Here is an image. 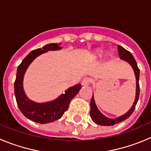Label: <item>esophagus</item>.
<instances>
[{"label":"esophagus","mask_w":151,"mask_h":151,"mask_svg":"<svg viewBox=\"0 0 151 151\" xmlns=\"http://www.w3.org/2000/svg\"><path fill=\"white\" fill-rule=\"evenodd\" d=\"M91 82V79L90 78H88V77H86V78H85L82 80V84L84 86H88V85H90Z\"/></svg>","instance_id":"34e87169"}]
</instances>
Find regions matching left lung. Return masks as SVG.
<instances>
[{
  "instance_id": "8db88e82",
  "label": "left lung",
  "mask_w": 151,
  "mask_h": 151,
  "mask_svg": "<svg viewBox=\"0 0 151 151\" xmlns=\"http://www.w3.org/2000/svg\"><path fill=\"white\" fill-rule=\"evenodd\" d=\"M118 52L119 55L120 57V58L123 60L126 61V62L129 63L130 64L132 67L133 70L134 72V74H135L136 77V96H135V100H134V102L133 104V105L132 106L130 110L127 112V113L124 114V115L118 117L116 119H109L107 117H106L105 116H104L101 112L99 111V110L97 109V106L95 104V102H94V96L92 95L90 105H91V111H90V116L91 119L93 120V122L94 123L97 124V125H107V126H110V125H113L115 124L119 123V122H122V121L125 120L126 119L129 118L132 113L134 112V108H135L136 104H137V102L138 101V97H139V94H140V87H139V74L140 71L138 67V65H137V63H136L135 60H134V57L132 56V54H131L130 52L128 51L127 50H125L124 47H122L120 45H118Z\"/></svg>"
}]
</instances>
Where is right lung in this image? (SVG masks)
<instances>
[{
	"instance_id": "add662e5",
	"label": "right lung",
	"mask_w": 151,
	"mask_h": 151,
	"mask_svg": "<svg viewBox=\"0 0 151 151\" xmlns=\"http://www.w3.org/2000/svg\"><path fill=\"white\" fill-rule=\"evenodd\" d=\"M62 48L57 43L49 44L30 52L23 59L17 68V77L14 82V94L19 109L26 118L33 122L41 124L49 123L62 117L68 110L69 103L78 94L82 86L80 84L69 88L56 100L47 103H35L31 101L26 95L22 86L24 74L30 63L41 54L47 50H57Z\"/></svg>"
}]
</instances>
